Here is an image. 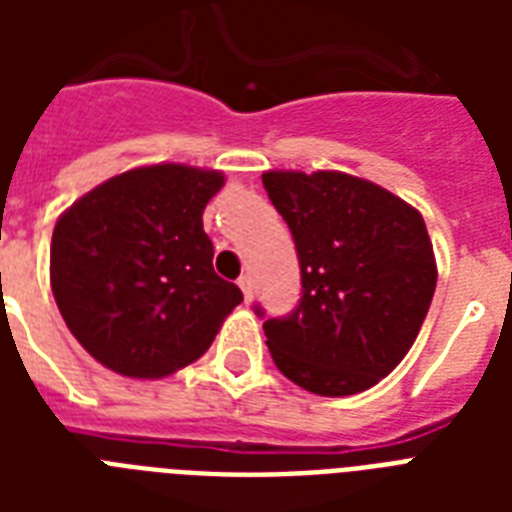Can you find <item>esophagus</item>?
<instances>
[{
    "mask_svg": "<svg viewBox=\"0 0 512 512\" xmlns=\"http://www.w3.org/2000/svg\"><path fill=\"white\" fill-rule=\"evenodd\" d=\"M239 287H241V292H244V300L249 303V300H252V289H255L252 287V276H249V273H244V276H241Z\"/></svg>",
    "mask_w": 512,
    "mask_h": 512,
    "instance_id": "1",
    "label": "esophagus"
}]
</instances>
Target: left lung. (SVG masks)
Wrapping results in <instances>:
<instances>
[{
	"label": "left lung",
	"mask_w": 512,
	"mask_h": 512,
	"mask_svg": "<svg viewBox=\"0 0 512 512\" xmlns=\"http://www.w3.org/2000/svg\"><path fill=\"white\" fill-rule=\"evenodd\" d=\"M295 239L303 295L265 319L273 364L316 396H353L388 377L417 340L436 292L425 220L404 199L345 172H265ZM263 319L265 311L255 305Z\"/></svg>",
	"instance_id": "8db88e82"
}]
</instances>
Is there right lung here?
I'll use <instances>...</instances> for the list:
<instances>
[{
	"mask_svg": "<svg viewBox=\"0 0 512 512\" xmlns=\"http://www.w3.org/2000/svg\"><path fill=\"white\" fill-rule=\"evenodd\" d=\"M217 170L154 164L111 177L60 215L50 284L71 335L100 364L154 380L191 364L244 300L212 268L204 207Z\"/></svg>",
	"mask_w": 512,
	"mask_h": 512,
	"instance_id": "right-lung-1",
	"label": "right lung"
}]
</instances>
